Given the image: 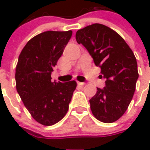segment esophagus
Here are the masks:
<instances>
[{
	"label": "esophagus",
	"instance_id": "34e87169",
	"mask_svg": "<svg viewBox=\"0 0 150 150\" xmlns=\"http://www.w3.org/2000/svg\"><path fill=\"white\" fill-rule=\"evenodd\" d=\"M77 83H78V85H79V86H84V85L86 84L85 82H78Z\"/></svg>",
	"mask_w": 150,
	"mask_h": 150
}]
</instances>
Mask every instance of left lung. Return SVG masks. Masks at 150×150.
Wrapping results in <instances>:
<instances>
[{
	"mask_svg": "<svg viewBox=\"0 0 150 150\" xmlns=\"http://www.w3.org/2000/svg\"><path fill=\"white\" fill-rule=\"evenodd\" d=\"M75 38L105 79L104 88H97L89 100L92 113L102 122H114L125 114L135 93L139 73L134 53L118 33L99 23L78 30Z\"/></svg>",
	"mask_w": 150,
	"mask_h": 150,
	"instance_id": "obj_1",
	"label": "left lung"
}]
</instances>
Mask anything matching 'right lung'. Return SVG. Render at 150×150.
<instances>
[{
	"label": "right lung",
	"mask_w": 150,
	"mask_h": 150,
	"mask_svg": "<svg viewBox=\"0 0 150 150\" xmlns=\"http://www.w3.org/2000/svg\"><path fill=\"white\" fill-rule=\"evenodd\" d=\"M72 31H47L32 38L22 49L15 70L16 89L32 117L53 125L65 116L75 81H51L53 68L63 54Z\"/></svg>",
	"instance_id": "right-lung-1"
}]
</instances>
